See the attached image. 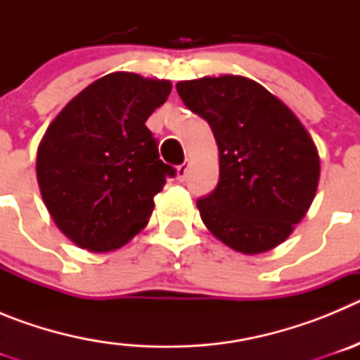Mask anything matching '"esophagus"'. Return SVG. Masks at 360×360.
I'll list each match as a JSON object with an SVG mask.
<instances>
[{
	"label": "esophagus",
	"instance_id": "34e87169",
	"mask_svg": "<svg viewBox=\"0 0 360 360\" xmlns=\"http://www.w3.org/2000/svg\"><path fill=\"white\" fill-rule=\"evenodd\" d=\"M187 171H189V164H186V162H184V164L178 165V167H176L178 180H186V178H187Z\"/></svg>",
	"mask_w": 360,
	"mask_h": 360
}]
</instances>
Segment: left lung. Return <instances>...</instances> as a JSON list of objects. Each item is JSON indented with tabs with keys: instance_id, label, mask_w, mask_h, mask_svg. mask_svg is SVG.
<instances>
[{
	"instance_id": "1",
	"label": "left lung",
	"mask_w": 360,
	"mask_h": 360,
	"mask_svg": "<svg viewBox=\"0 0 360 360\" xmlns=\"http://www.w3.org/2000/svg\"><path fill=\"white\" fill-rule=\"evenodd\" d=\"M176 91L218 144L219 180L196 200L203 224L238 252L278 247L307 214L319 182V155L303 124L240 75L182 81Z\"/></svg>"
}]
</instances>
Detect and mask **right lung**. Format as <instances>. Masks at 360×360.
Wrapping results in <instances>:
<instances>
[{"label":"right lung","mask_w":360,"mask_h":360,"mask_svg":"<svg viewBox=\"0 0 360 360\" xmlns=\"http://www.w3.org/2000/svg\"><path fill=\"white\" fill-rule=\"evenodd\" d=\"M169 81L115 72L66 104L37 151V182L57 227L81 249L108 252L146 227L155 195L176 169L146 126Z\"/></svg>","instance_id":"1"}]
</instances>
